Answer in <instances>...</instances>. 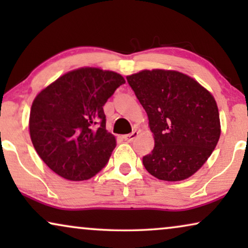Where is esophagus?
<instances>
[{
	"label": "esophagus",
	"mask_w": 248,
	"mask_h": 248,
	"mask_svg": "<svg viewBox=\"0 0 248 248\" xmlns=\"http://www.w3.org/2000/svg\"><path fill=\"white\" fill-rule=\"evenodd\" d=\"M138 135H139V132L138 131H134V132H132V133H130V134L124 135L123 139H124L125 141H127V142H132L135 138L138 137Z\"/></svg>",
	"instance_id": "esophagus-1"
}]
</instances>
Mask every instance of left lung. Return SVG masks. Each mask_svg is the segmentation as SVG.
<instances>
[{
    "label": "left lung",
    "mask_w": 248,
    "mask_h": 248,
    "mask_svg": "<svg viewBox=\"0 0 248 248\" xmlns=\"http://www.w3.org/2000/svg\"><path fill=\"white\" fill-rule=\"evenodd\" d=\"M147 111L155 148L143 165L155 178L178 182L204 165L218 143L221 126L215 97L187 74L142 70L126 77Z\"/></svg>",
    "instance_id": "8db88e82"
}]
</instances>
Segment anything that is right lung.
Listing matches in <instances>:
<instances>
[{
	"label": "right lung",
	"instance_id": "obj_1",
	"mask_svg": "<svg viewBox=\"0 0 248 248\" xmlns=\"http://www.w3.org/2000/svg\"><path fill=\"white\" fill-rule=\"evenodd\" d=\"M123 83L120 73L86 66L63 74L35 97L30 138L55 174L80 182L106 166L116 138L106 130L103 106Z\"/></svg>",
	"mask_w": 248,
	"mask_h": 248
}]
</instances>
